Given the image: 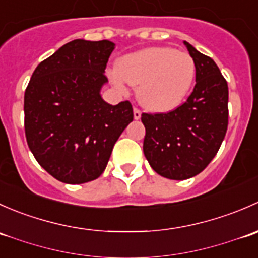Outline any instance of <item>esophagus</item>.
Listing matches in <instances>:
<instances>
[{
  "instance_id": "esophagus-1",
  "label": "esophagus",
  "mask_w": 258,
  "mask_h": 258,
  "mask_svg": "<svg viewBox=\"0 0 258 258\" xmlns=\"http://www.w3.org/2000/svg\"><path fill=\"white\" fill-rule=\"evenodd\" d=\"M141 110H139V108L137 107H135L134 108V117H135V119H139L140 117H141Z\"/></svg>"
}]
</instances>
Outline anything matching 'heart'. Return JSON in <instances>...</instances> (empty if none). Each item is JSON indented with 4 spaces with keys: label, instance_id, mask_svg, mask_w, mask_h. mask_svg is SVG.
I'll return each instance as SVG.
<instances>
[{
    "label": "heart",
    "instance_id": "b5f03b06",
    "mask_svg": "<svg viewBox=\"0 0 258 258\" xmlns=\"http://www.w3.org/2000/svg\"><path fill=\"white\" fill-rule=\"evenodd\" d=\"M196 74L194 58L168 47L146 48L122 57L111 80L121 90L139 85V100L148 110L176 108L188 93Z\"/></svg>",
    "mask_w": 258,
    "mask_h": 258
}]
</instances>
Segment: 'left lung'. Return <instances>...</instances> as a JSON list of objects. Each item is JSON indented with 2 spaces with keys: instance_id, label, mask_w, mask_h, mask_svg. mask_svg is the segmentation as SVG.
Returning <instances> with one entry per match:
<instances>
[{
  "instance_id": "1",
  "label": "left lung",
  "mask_w": 258,
  "mask_h": 258,
  "mask_svg": "<svg viewBox=\"0 0 258 258\" xmlns=\"http://www.w3.org/2000/svg\"><path fill=\"white\" fill-rule=\"evenodd\" d=\"M196 64V85L186 102L166 113H142L144 153L166 178L187 179L209 166L228 126V86L212 58L184 42Z\"/></svg>"
}]
</instances>
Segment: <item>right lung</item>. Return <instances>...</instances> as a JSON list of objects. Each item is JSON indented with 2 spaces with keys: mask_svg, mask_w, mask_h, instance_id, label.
Segmentation results:
<instances>
[{
  "mask_svg": "<svg viewBox=\"0 0 258 258\" xmlns=\"http://www.w3.org/2000/svg\"><path fill=\"white\" fill-rule=\"evenodd\" d=\"M111 41L74 40L43 59L25 91V134L36 161L64 183L100 177L116 141L134 119L130 101L100 96Z\"/></svg>",
  "mask_w": 258,
  "mask_h": 258,
  "instance_id": "right-lung-1",
  "label": "right lung"
}]
</instances>
